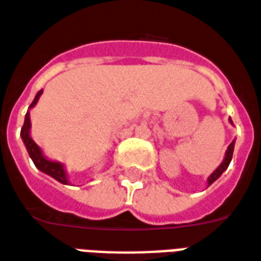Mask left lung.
Listing matches in <instances>:
<instances>
[{
    "instance_id": "left-lung-1",
    "label": "left lung",
    "mask_w": 261,
    "mask_h": 261,
    "mask_svg": "<svg viewBox=\"0 0 261 261\" xmlns=\"http://www.w3.org/2000/svg\"><path fill=\"white\" fill-rule=\"evenodd\" d=\"M229 122L233 125L231 118H229ZM233 147H235V140H232V143L228 146V149L227 151H225V155H224V160H222L221 164L218 165L216 170L211 172L210 176L207 178V184H208V186H210L213 182H216V180L221 176L222 172L228 168V165H229V163H231V160H232V154H233Z\"/></svg>"
}]
</instances>
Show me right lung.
<instances>
[{"label":"right lung","mask_w":261,"mask_h":261,"mask_svg":"<svg viewBox=\"0 0 261 261\" xmlns=\"http://www.w3.org/2000/svg\"><path fill=\"white\" fill-rule=\"evenodd\" d=\"M43 94V90L37 91V94L34 97L33 102L29 106V110L24 115V122L23 126H22V130H20V138L23 140L24 146H26V150L29 153L30 159L33 160L34 165L39 168L41 172L50 175L51 178H54L55 180H58L64 185H69V179H68V174H66L65 167L60 161H53V160L47 159L43 153V150L40 147L39 144L34 142L32 136H30V128H32V122H30V110L37 104L40 96Z\"/></svg>","instance_id":"add662e5"}]
</instances>
